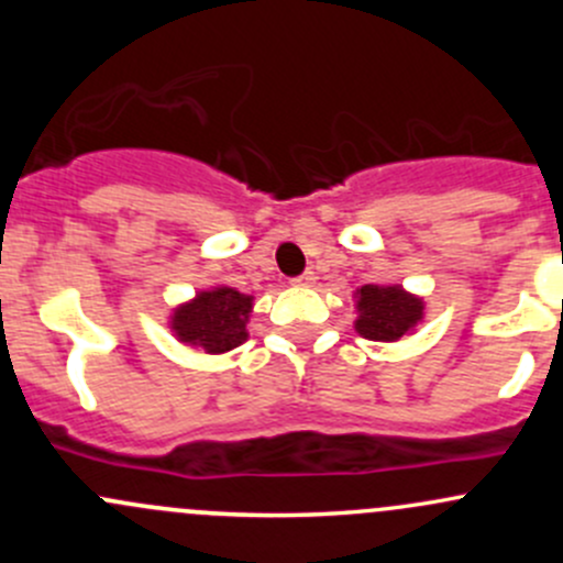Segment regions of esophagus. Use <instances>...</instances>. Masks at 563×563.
Here are the masks:
<instances>
[{
    "label": "esophagus",
    "mask_w": 563,
    "mask_h": 563,
    "mask_svg": "<svg viewBox=\"0 0 563 563\" xmlns=\"http://www.w3.org/2000/svg\"><path fill=\"white\" fill-rule=\"evenodd\" d=\"M294 286H313L316 283V272H302L299 277H294Z\"/></svg>",
    "instance_id": "obj_1"
}]
</instances>
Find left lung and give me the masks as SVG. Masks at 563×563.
Segmentation results:
<instances>
[{
  "mask_svg": "<svg viewBox=\"0 0 563 563\" xmlns=\"http://www.w3.org/2000/svg\"><path fill=\"white\" fill-rule=\"evenodd\" d=\"M356 332L367 340H400L422 318V299L397 286H362L356 299Z\"/></svg>",
  "mask_w": 563,
  "mask_h": 563,
  "instance_id": "8db88e82",
  "label": "left lung"
}]
</instances>
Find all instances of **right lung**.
Here are the masks:
<instances>
[{
  "instance_id": "obj_1",
  "label": "right lung",
  "mask_w": 563,
  "mask_h": 563,
  "mask_svg": "<svg viewBox=\"0 0 563 563\" xmlns=\"http://www.w3.org/2000/svg\"><path fill=\"white\" fill-rule=\"evenodd\" d=\"M253 299L234 288L201 291L190 305L174 313V332L181 343H190L207 354H223L247 340V313Z\"/></svg>"
}]
</instances>
